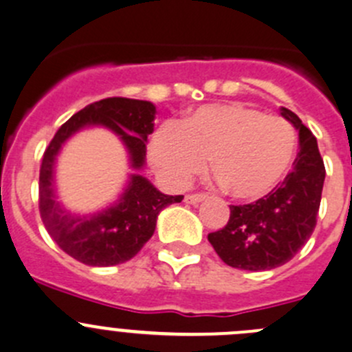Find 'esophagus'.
Masks as SVG:
<instances>
[{"mask_svg": "<svg viewBox=\"0 0 352 352\" xmlns=\"http://www.w3.org/2000/svg\"><path fill=\"white\" fill-rule=\"evenodd\" d=\"M204 197H206V194H201V192H197V194H187V196H186V203H189V204H197V203H201V201H203Z\"/></svg>", "mask_w": 352, "mask_h": 352, "instance_id": "esophagus-1", "label": "esophagus"}]
</instances>
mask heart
Instances as JSON below:
<instances>
[{"label":"heart","instance_id":"b5f03b06","mask_svg":"<svg viewBox=\"0 0 352 352\" xmlns=\"http://www.w3.org/2000/svg\"><path fill=\"white\" fill-rule=\"evenodd\" d=\"M296 153V131L285 118L242 103L203 104L149 141V156L173 186L206 168L237 199H259L284 179Z\"/></svg>","mask_w":352,"mask_h":352}]
</instances>
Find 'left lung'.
<instances>
[{
  "label": "left lung",
  "instance_id": "8db88e82",
  "mask_svg": "<svg viewBox=\"0 0 352 352\" xmlns=\"http://www.w3.org/2000/svg\"><path fill=\"white\" fill-rule=\"evenodd\" d=\"M280 115L299 131L294 168L267 196L249 204L230 206L227 225L208 234L217 254L239 270H272L291 261L316 227L325 165L315 135L294 111Z\"/></svg>",
  "mask_w": 352,
  "mask_h": 352
}]
</instances>
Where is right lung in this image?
Masks as SVG:
<instances>
[{
	"label": "right lung",
	"mask_w": 352,
	"mask_h": 352,
	"mask_svg": "<svg viewBox=\"0 0 352 352\" xmlns=\"http://www.w3.org/2000/svg\"><path fill=\"white\" fill-rule=\"evenodd\" d=\"M156 108L149 101L107 98L87 104L68 118L46 148L39 170V213L58 248L89 267H113L134 258L151 239L160 211L184 196L162 194L148 179L132 175L115 206L91 217H74L54 201L53 166L61 144L87 125H103L120 135L131 155L132 168H141L146 141L153 132Z\"/></svg>",
	"instance_id": "obj_1"
}]
</instances>
